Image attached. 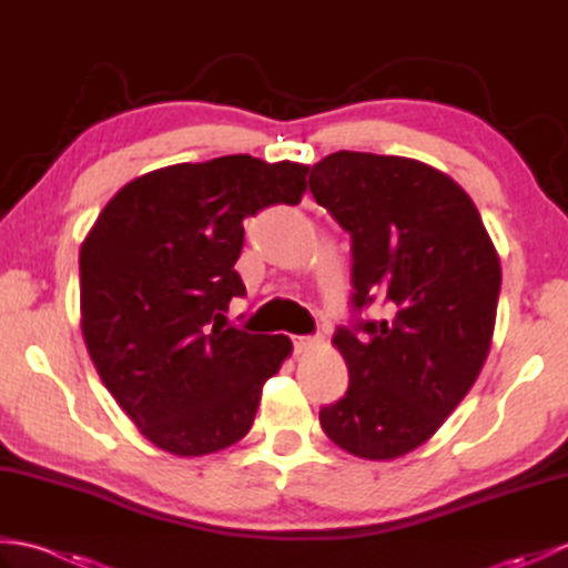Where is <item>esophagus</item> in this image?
<instances>
[{
	"mask_svg": "<svg viewBox=\"0 0 568 568\" xmlns=\"http://www.w3.org/2000/svg\"><path fill=\"white\" fill-rule=\"evenodd\" d=\"M317 344H320L317 336H293V352L295 354H305V352H310L312 346H317Z\"/></svg>",
	"mask_w": 568,
	"mask_h": 568,
	"instance_id": "obj_1",
	"label": "esophagus"
}]
</instances>
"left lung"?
<instances>
[{"label": "left lung", "instance_id": "left-lung-1", "mask_svg": "<svg viewBox=\"0 0 568 568\" xmlns=\"http://www.w3.org/2000/svg\"><path fill=\"white\" fill-rule=\"evenodd\" d=\"M310 192L352 236V312L334 332L348 366L324 434L373 462L425 444L488 356L500 261L476 204L449 175L400 155L339 151L312 165ZM378 302L381 321L359 312Z\"/></svg>", "mask_w": 568, "mask_h": 568}]
</instances>
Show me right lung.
I'll list each match as a JSON object with an SVG mask.
<instances>
[{
    "label": "right lung",
    "instance_id": "obj_1",
    "mask_svg": "<svg viewBox=\"0 0 568 568\" xmlns=\"http://www.w3.org/2000/svg\"><path fill=\"white\" fill-rule=\"evenodd\" d=\"M307 165L222 155L131 180L80 248L82 336L106 390L175 456L226 449L253 425L263 383L293 344L226 327L244 297V220L297 204Z\"/></svg>",
    "mask_w": 568,
    "mask_h": 568
}]
</instances>
